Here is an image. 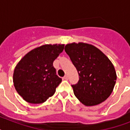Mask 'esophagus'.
<instances>
[{
	"mask_svg": "<svg viewBox=\"0 0 130 130\" xmlns=\"http://www.w3.org/2000/svg\"><path fill=\"white\" fill-rule=\"evenodd\" d=\"M68 78H69V77H68V75H65V76L63 77V79H66V80H67V79H68Z\"/></svg>",
	"mask_w": 130,
	"mask_h": 130,
	"instance_id": "34e87169",
	"label": "esophagus"
}]
</instances>
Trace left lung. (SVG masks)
<instances>
[{
    "label": "left lung",
    "instance_id": "left-lung-1",
    "mask_svg": "<svg viewBox=\"0 0 130 130\" xmlns=\"http://www.w3.org/2000/svg\"><path fill=\"white\" fill-rule=\"evenodd\" d=\"M65 51L79 74L78 82L71 86L76 98L87 107L107 100L117 80L110 59L98 48L84 42L67 44Z\"/></svg>",
    "mask_w": 130,
    "mask_h": 130
}]
</instances>
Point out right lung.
Returning a JSON list of instances; mask_svg holds the SVG:
<instances>
[{"instance_id": "obj_1", "label": "right lung", "mask_w": 130, "mask_h": 130, "mask_svg": "<svg viewBox=\"0 0 130 130\" xmlns=\"http://www.w3.org/2000/svg\"><path fill=\"white\" fill-rule=\"evenodd\" d=\"M64 44H44L27 53L17 63L13 80L17 93L27 103H44L55 94L62 79L56 75L53 61Z\"/></svg>"}]
</instances>
